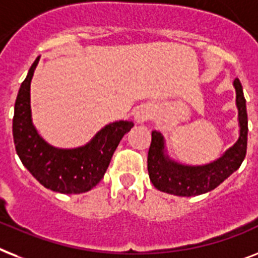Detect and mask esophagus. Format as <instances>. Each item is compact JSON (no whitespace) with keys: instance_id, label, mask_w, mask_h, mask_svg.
<instances>
[{"instance_id":"34e87169","label":"esophagus","mask_w":258,"mask_h":258,"mask_svg":"<svg viewBox=\"0 0 258 258\" xmlns=\"http://www.w3.org/2000/svg\"><path fill=\"white\" fill-rule=\"evenodd\" d=\"M151 116V112L147 110V108H139V110L135 112V120L138 123H144L146 120H148Z\"/></svg>"}]
</instances>
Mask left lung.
I'll use <instances>...</instances> for the list:
<instances>
[{"mask_svg":"<svg viewBox=\"0 0 258 258\" xmlns=\"http://www.w3.org/2000/svg\"><path fill=\"white\" fill-rule=\"evenodd\" d=\"M233 86L236 89L240 136L237 142L215 162L205 165H184L173 162L165 154L162 134L152 131L147 168L150 180L156 189L176 196H198L219 187L224 180L240 168L246 155L248 114L242 86L237 78L234 79Z\"/></svg>","mask_w":258,"mask_h":258,"instance_id":"8db88e82","label":"left lung"}]
</instances>
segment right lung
I'll list each match as a JSON object with an SVG mask.
<instances>
[{
    "instance_id": "1",
    "label": "right lung",
    "mask_w": 258,
    "mask_h": 258,
    "mask_svg": "<svg viewBox=\"0 0 258 258\" xmlns=\"http://www.w3.org/2000/svg\"><path fill=\"white\" fill-rule=\"evenodd\" d=\"M39 56L22 82L13 116L17 155L29 172L47 189L59 194H83L103 179L111 158L133 122L119 120L100 130L86 146L71 150L56 148L42 139L31 122L30 82Z\"/></svg>"
}]
</instances>
